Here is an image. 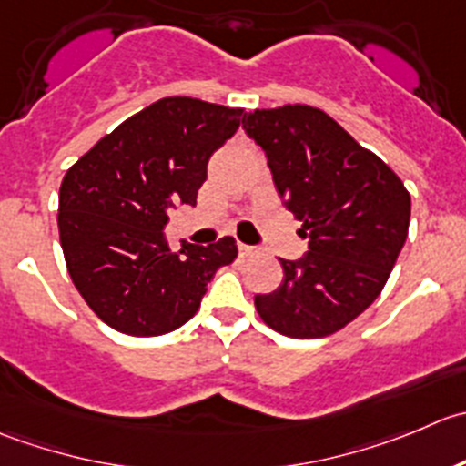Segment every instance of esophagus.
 I'll use <instances>...</instances> for the list:
<instances>
[{
	"instance_id": "obj_1",
	"label": "esophagus",
	"mask_w": 466,
	"mask_h": 466,
	"mask_svg": "<svg viewBox=\"0 0 466 466\" xmlns=\"http://www.w3.org/2000/svg\"><path fill=\"white\" fill-rule=\"evenodd\" d=\"M238 248H239V256H242V258L258 256V248L256 247H248V244H238Z\"/></svg>"
}]
</instances>
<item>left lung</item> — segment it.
<instances>
[{
	"mask_svg": "<svg viewBox=\"0 0 466 466\" xmlns=\"http://www.w3.org/2000/svg\"><path fill=\"white\" fill-rule=\"evenodd\" d=\"M308 251L280 260L283 280L256 294L269 329L297 339L333 335L365 312L390 279L410 227V195L376 154L319 108L288 104L244 115Z\"/></svg>",
	"mask_w": 466,
	"mask_h": 466,
	"instance_id": "obj_1",
	"label": "left lung"
}]
</instances>
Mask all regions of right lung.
Wrapping results in <instances>:
<instances>
[{
	"instance_id": "right-lung-1",
	"label": "right lung",
	"mask_w": 466,
	"mask_h": 466,
	"mask_svg": "<svg viewBox=\"0 0 466 466\" xmlns=\"http://www.w3.org/2000/svg\"><path fill=\"white\" fill-rule=\"evenodd\" d=\"M242 108L165 96L119 124L67 169L58 233L78 294L104 324L136 338L177 330L199 310L233 238L169 248V208L197 206L208 160Z\"/></svg>"
}]
</instances>
